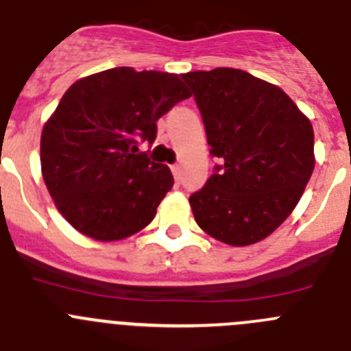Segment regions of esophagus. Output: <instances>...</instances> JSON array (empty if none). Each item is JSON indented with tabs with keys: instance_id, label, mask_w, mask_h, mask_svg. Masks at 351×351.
I'll use <instances>...</instances> for the list:
<instances>
[{
	"instance_id": "34e87169",
	"label": "esophagus",
	"mask_w": 351,
	"mask_h": 351,
	"mask_svg": "<svg viewBox=\"0 0 351 351\" xmlns=\"http://www.w3.org/2000/svg\"><path fill=\"white\" fill-rule=\"evenodd\" d=\"M171 173H173V176H175L176 183H178L180 178H182V171H180L178 164H173V166H171Z\"/></svg>"
}]
</instances>
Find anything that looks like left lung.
Returning a JSON list of instances; mask_svg holds the SVG:
<instances>
[{
  "mask_svg": "<svg viewBox=\"0 0 351 351\" xmlns=\"http://www.w3.org/2000/svg\"><path fill=\"white\" fill-rule=\"evenodd\" d=\"M222 164L189 197L197 226L232 246L267 238L315 168L313 128L280 87L234 68L182 75Z\"/></svg>",
  "mask_w": 351,
  "mask_h": 351,
  "instance_id": "8db88e82",
  "label": "left lung"
}]
</instances>
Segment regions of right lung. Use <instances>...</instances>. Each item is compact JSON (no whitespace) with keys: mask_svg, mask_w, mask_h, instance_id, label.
I'll list each match as a JSON object with an SVG mask.
<instances>
[{"mask_svg":"<svg viewBox=\"0 0 351 351\" xmlns=\"http://www.w3.org/2000/svg\"><path fill=\"white\" fill-rule=\"evenodd\" d=\"M187 97L178 75L128 66L66 90L43 125L40 160L53 203L78 232L117 241L152 222L173 175L138 145H152L157 121Z\"/></svg>","mask_w":351,"mask_h":351,"instance_id":"add662e5","label":"right lung"}]
</instances>
